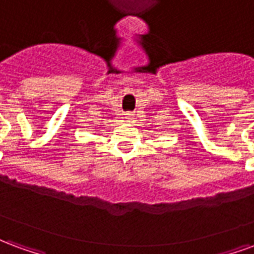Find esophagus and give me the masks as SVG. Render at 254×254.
<instances>
[{
	"instance_id": "esophagus-1",
	"label": "esophagus",
	"mask_w": 254,
	"mask_h": 254,
	"mask_svg": "<svg viewBox=\"0 0 254 254\" xmlns=\"http://www.w3.org/2000/svg\"><path fill=\"white\" fill-rule=\"evenodd\" d=\"M125 118H127V121L132 122L133 118H134V116H133L132 113H127V114H125Z\"/></svg>"
}]
</instances>
